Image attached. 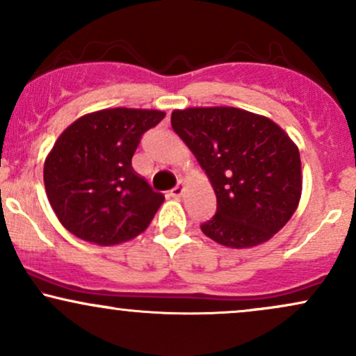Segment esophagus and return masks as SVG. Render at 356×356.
<instances>
[{"mask_svg":"<svg viewBox=\"0 0 356 356\" xmlns=\"http://www.w3.org/2000/svg\"><path fill=\"white\" fill-rule=\"evenodd\" d=\"M184 194V186L182 184H179V186H175L172 191H170V195H172V197H181V195Z\"/></svg>","mask_w":356,"mask_h":356,"instance_id":"obj_1","label":"esophagus"}]
</instances>
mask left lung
<instances>
[{"mask_svg": "<svg viewBox=\"0 0 356 356\" xmlns=\"http://www.w3.org/2000/svg\"><path fill=\"white\" fill-rule=\"evenodd\" d=\"M170 124L216 192L218 211L201 224L207 238L227 248H252L291 219L303 186L301 159L280 125L234 107L174 110Z\"/></svg>", "mask_w": 356, "mask_h": 356, "instance_id": "obj_1", "label": "left lung"}]
</instances>
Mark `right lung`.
Masks as SVG:
<instances>
[{
  "mask_svg": "<svg viewBox=\"0 0 356 356\" xmlns=\"http://www.w3.org/2000/svg\"><path fill=\"white\" fill-rule=\"evenodd\" d=\"M161 110L105 108L80 117L56 138L43 181L56 218L76 238L113 246L147 229L164 195L132 169L140 138Z\"/></svg>",
  "mask_w": 356,
  "mask_h": 356,
  "instance_id": "add662e5",
  "label": "right lung"
}]
</instances>
